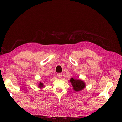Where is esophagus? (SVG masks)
Returning <instances> with one entry per match:
<instances>
[{
  "instance_id": "esophagus-1",
  "label": "esophagus",
  "mask_w": 122,
  "mask_h": 122,
  "mask_svg": "<svg viewBox=\"0 0 122 122\" xmlns=\"http://www.w3.org/2000/svg\"><path fill=\"white\" fill-rule=\"evenodd\" d=\"M61 76H62V74L61 73H58L57 74V77H58L59 78H61Z\"/></svg>"
}]
</instances>
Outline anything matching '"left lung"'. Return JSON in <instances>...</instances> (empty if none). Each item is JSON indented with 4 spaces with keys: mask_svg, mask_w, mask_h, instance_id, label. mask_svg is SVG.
Returning a JSON list of instances; mask_svg holds the SVG:
<instances>
[{
    "mask_svg": "<svg viewBox=\"0 0 122 122\" xmlns=\"http://www.w3.org/2000/svg\"><path fill=\"white\" fill-rule=\"evenodd\" d=\"M71 83L73 90L76 92H79L82 90L86 87V83L80 79H76L72 78L70 80Z\"/></svg>",
    "mask_w": 122,
    "mask_h": 122,
    "instance_id": "obj_1",
    "label": "left lung"
}]
</instances>
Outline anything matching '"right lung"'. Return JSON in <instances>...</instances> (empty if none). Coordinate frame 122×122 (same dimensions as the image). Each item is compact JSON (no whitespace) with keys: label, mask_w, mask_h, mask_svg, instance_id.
Instances as JSON below:
<instances>
[{"label":"right lung","mask_w":122,"mask_h":122,"mask_svg":"<svg viewBox=\"0 0 122 122\" xmlns=\"http://www.w3.org/2000/svg\"><path fill=\"white\" fill-rule=\"evenodd\" d=\"M40 88H42L43 87H44V84L42 82H40L39 84V86H38Z\"/></svg>","instance_id":"obj_1"}]
</instances>
